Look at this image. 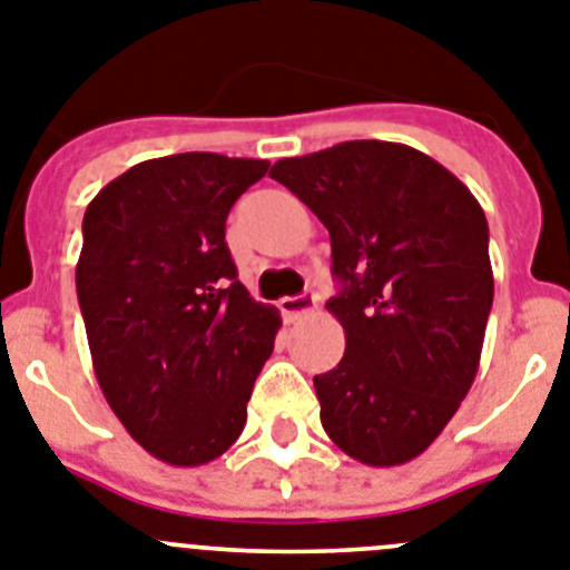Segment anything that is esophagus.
Returning <instances> with one entry per match:
<instances>
[{
	"label": "esophagus",
	"instance_id": "1",
	"mask_svg": "<svg viewBox=\"0 0 570 570\" xmlns=\"http://www.w3.org/2000/svg\"><path fill=\"white\" fill-rule=\"evenodd\" d=\"M317 297L312 295V292H304V295H295V297H284L281 301V312H284L286 321H297V317L309 315L312 309H315Z\"/></svg>",
	"mask_w": 570,
	"mask_h": 570
}]
</instances>
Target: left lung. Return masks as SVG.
<instances>
[{"label":"left lung","instance_id":"1","mask_svg":"<svg viewBox=\"0 0 570 570\" xmlns=\"http://www.w3.org/2000/svg\"><path fill=\"white\" fill-rule=\"evenodd\" d=\"M330 229L326 309L346 332L315 374L332 443L366 465H403L454 417L480 366L494 301L489 224L443 164L394 141H343L269 170Z\"/></svg>","mask_w":570,"mask_h":570}]
</instances>
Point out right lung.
I'll use <instances>...</instances> for the list:
<instances>
[{
  "instance_id": "obj_1",
  "label": "right lung",
  "mask_w": 570,
  "mask_h": 570,
  "mask_svg": "<svg viewBox=\"0 0 570 570\" xmlns=\"http://www.w3.org/2000/svg\"><path fill=\"white\" fill-rule=\"evenodd\" d=\"M269 161L178 153L87 204L76 292L94 372L130 438L161 463L222 458L247 423L281 315L238 281L224 229Z\"/></svg>"
}]
</instances>
